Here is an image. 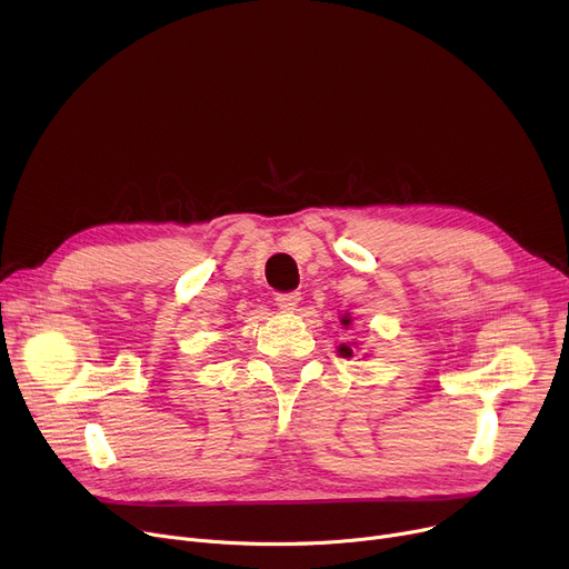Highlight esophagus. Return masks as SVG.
<instances>
[{
  "mask_svg": "<svg viewBox=\"0 0 569 569\" xmlns=\"http://www.w3.org/2000/svg\"><path fill=\"white\" fill-rule=\"evenodd\" d=\"M300 300H302V295L297 292V290H292V292H277L274 295L277 307L286 309V311H292L297 305H300Z\"/></svg>",
  "mask_w": 569,
  "mask_h": 569,
  "instance_id": "34e87169",
  "label": "esophagus"
}]
</instances>
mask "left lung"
I'll return each instance as SVG.
<instances>
[{
	"mask_svg": "<svg viewBox=\"0 0 569 569\" xmlns=\"http://www.w3.org/2000/svg\"><path fill=\"white\" fill-rule=\"evenodd\" d=\"M341 322H343V325H348V322H350V320H348V318H343V320H341ZM339 352H341V355H343V357H352V350H350V348H348V346H341V348H339Z\"/></svg>",
	"mask_w": 569,
	"mask_h": 569,
	"instance_id": "8db88e82",
	"label": "left lung"
}]
</instances>
